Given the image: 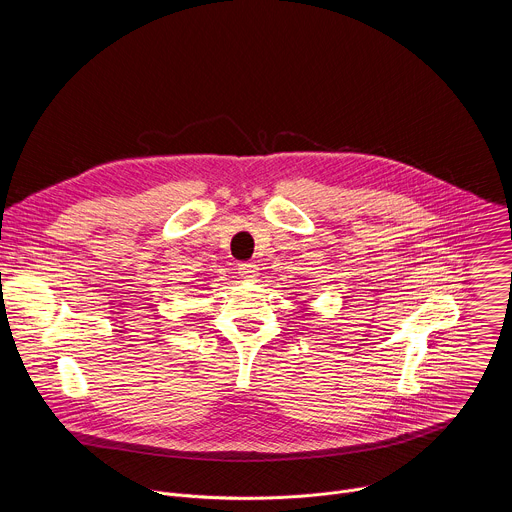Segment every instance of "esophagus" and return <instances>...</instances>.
<instances>
[{
    "instance_id": "34e87169",
    "label": "esophagus",
    "mask_w": 512,
    "mask_h": 512,
    "mask_svg": "<svg viewBox=\"0 0 512 512\" xmlns=\"http://www.w3.org/2000/svg\"><path fill=\"white\" fill-rule=\"evenodd\" d=\"M239 273H241L243 279L255 281L257 275H259V267H257L255 263H241V265H239Z\"/></svg>"
}]
</instances>
